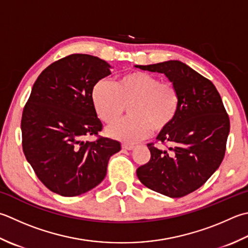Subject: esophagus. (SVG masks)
Masks as SVG:
<instances>
[{
  "label": "esophagus",
  "instance_id": "obj_1",
  "mask_svg": "<svg viewBox=\"0 0 248 248\" xmlns=\"http://www.w3.org/2000/svg\"><path fill=\"white\" fill-rule=\"evenodd\" d=\"M121 147H123V148L125 149V150H132V149L134 148V145L124 143V144H121Z\"/></svg>",
  "mask_w": 248,
  "mask_h": 248
}]
</instances>
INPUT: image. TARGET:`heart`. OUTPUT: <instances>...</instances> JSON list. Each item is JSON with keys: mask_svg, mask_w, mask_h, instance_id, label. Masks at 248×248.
<instances>
[{"mask_svg": "<svg viewBox=\"0 0 248 248\" xmlns=\"http://www.w3.org/2000/svg\"><path fill=\"white\" fill-rule=\"evenodd\" d=\"M96 114L103 123L118 120L128 106L129 117L108 128L110 137L133 143L153 132L167 129L176 118L179 109V92L172 81L144 72H132L120 76L114 85L106 80L96 82L92 90Z\"/></svg>", "mask_w": 248, "mask_h": 248, "instance_id": "1", "label": "heart"}]
</instances>
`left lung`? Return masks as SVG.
Returning a JSON list of instances; mask_svg holds the SVG:
<instances>
[{"instance_id": "left-lung-1", "label": "left lung", "mask_w": 248, "mask_h": 248, "mask_svg": "<svg viewBox=\"0 0 248 248\" xmlns=\"http://www.w3.org/2000/svg\"><path fill=\"white\" fill-rule=\"evenodd\" d=\"M163 73L179 92L176 118L147 144L149 161L137 170L140 183L171 198L187 196L205 184L225 157L230 119L213 82L181 61L137 65Z\"/></svg>"}]
</instances>
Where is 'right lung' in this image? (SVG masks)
I'll return each mask as SVG.
<instances>
[{
	"label": "right lung",
	"instance_id": "obj_1",
	"mask_svg": "<svg viewBox=\"0 0 248 248\" xmlns=\"http://www.w3.org/2000/svg\"><path fill=\"white\" fill-rule=\"evenodd\" d=\"M98 57L73 53L44 70L32 87L21 117L22 149L38 179L50 191L76 197L103 181L120 143L99 135L92 90L110 74ZM93 135L97 140L85 142Z\"/></svg>",
	"mask_w": 248,
	"mask_h": 248
}]
</instances>
